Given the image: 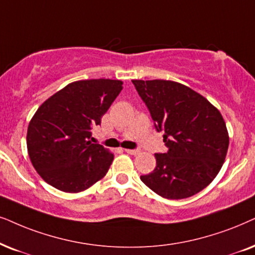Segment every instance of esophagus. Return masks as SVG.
Segmentation results:
<instances>
[{
    "label": "esophagus",
    "instance_id": "esophagus-1",
    "mask_svg": "<svg viewBox=\"0 0 255 255\" xmlns=\"http://www.w3.org/2000/svg\"><path fill=\"white\" fill-rule=\"evenodd\" d=\"M125 152L128 154H133V156H135V154L139 153V150H130V148H125Z\"/></svg>",
    "mask_w": 255,
    "mask_h": 255
}]
</instances>
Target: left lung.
Masks as SVG:
<instances>
[{
    "label": "left lung",
    "instance_id": "obj_1",
    "mask_svg": "<svg viewBox=\"0 0 255 255\" xmlns=\"http://www.w3.org/2000/svg\"><path fill=\"white\" fill-rule=\"evenodd\" d=\"M157 131H164L166 153L143 183L166 199L192 197L212 183L223 166L230 137L220 111L186 85L165 79H133Z\"/></svg>",
    "mask_w": 255,
    "mask_h": 255
}]
</instances>
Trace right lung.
<instances>
[{"mask_svg":"<svg viewBox=\"0 0 255 255\" xmlns=\"http://www.w3.org/2000/svg\"><path fill=\"white\" fill-rule=\"evenodd\" d=\"M123 89L118 79H84L49 97L32 116L26 132L30 161L45 183L78 193L101 180L114 153L92 144L91 130Z\"/></svg>","mask_w":255,"mask_h":255,"instance_id":"obj_1","label":"right lung"}]
</instances>
